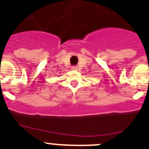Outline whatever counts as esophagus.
<instances>
[{
  "label": "esophagus",
  "mask_w": 149,
  "mask_h": 149,
  "mask_svg": "<svg viewBox=\"0 0 149 149\" xmlns=\"http://www.w3.org/2000/svg\"><path fill=\"white\" fill-rule=\"evenodd\" d=\"M72 70H77L78 69V67H77V66H73V67H72Z\"/></svg>",
  "instance_id": "34e87169"
}]
</instances>
